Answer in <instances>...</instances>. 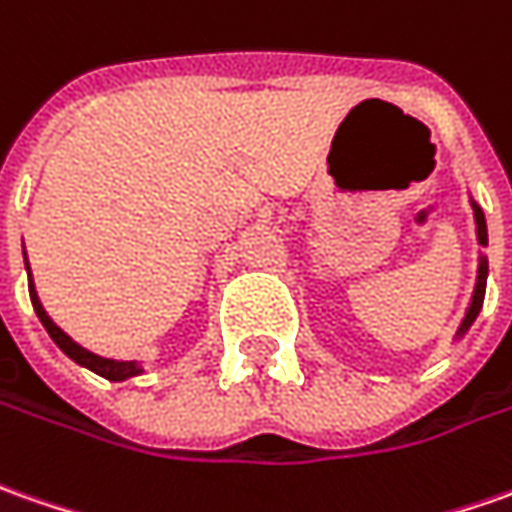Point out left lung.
I'll list each match as a JSON object with an SVG mask.
<instances>
[{
    "mask_svg": "<svg viewBox=\"0 0 512 512\" xmlns=\"http://www.w3.org/2000/svg\"><path fill=\"white\" fill-rule=\"evenodd\" d=\"M471 210H474V224H476V243H479V266H476V283L474 294H471V302L465 308V316H462L460 328L454 333V342H460L462 336L471 330V325L476 322V316L482 311V302H485V285H488V257H485V246H488V224H485V212L476 204L474 196H471Z\"/></svg>",
    "mask_w": 512,
    "mask_h": 512,
    "instance_id": "obj_1",
    "label": "left lung"
}]
</instances>
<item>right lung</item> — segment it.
Returning a JSON list of instances; mask_svg holds the SVG:
<instances>
[{"instance_id": "obj_1", "label": "right lung", "mask_w": 512, "mask_h": 512, "mask_svg": "<svg viewBox=\"0 0 512 512\" xmlns=\"http://www.w3.org/2000/svg\"><path fill=\"white\" fill-rule=\"evenodd\" d=\"M24 269H27V285H30V302H33V308H36V316L41 319V325L47 328V333L52 336V342L58 344L61 350H64L66 356L72 358L75 364H81L86 370H92L100 378H106V381H128V378H134V375L145 373V367H142V361H123V358H103L92 353V350H86L81 344L75 342L72 336H66L64 330L58 328L55 322L50 319V314L44 311V305L38 300L36 294V283H33V274H30V263H27V252H24Z\"/></svg>"}]
</instances>
